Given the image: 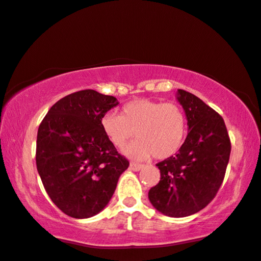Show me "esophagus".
<instances>
[{
    "label": "esophagus",
    "instance_id": "1",
    "mask_svg": "<svg viewBox=\"0 0 261 261\" xmlns=\"http://www.w3.org/2000/svg\"><path fill=\"white\" fill-rule=\"evenodd\" d=\"M142 167H143V166H142L141 163H137V162H131L130 163V169H133V171H136V172L140 171Z\"/></svg>",
    "mask_w": 261,
    "mask_h": 261
}]
</instances>
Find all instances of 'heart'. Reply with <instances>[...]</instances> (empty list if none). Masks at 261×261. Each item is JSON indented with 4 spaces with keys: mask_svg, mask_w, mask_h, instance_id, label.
<instances>
[{
    "mask_svg": "<svg viewBox=\"0 0 261 261\" xmlns=\"http://www.w3.org/2000/svg\"><path fill=\"white\" fill-rule=\"evenodd\" d=\"M100 126L107 140L119 150L137 135L140 138L126 149V154L137 160L151 155L156 159L174 155L187 133V120L181 107L148 98L125 103L120 114L105 113Z\"/></svg>",
    "mask_w": 261,
    "mask_h": 261,
    "instance_id": "1",
    "label": "heart"
}]
</instances>
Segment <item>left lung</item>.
<instances>
[{
	"mask_svg": "<svg viewBox=\"0 0 261 261\" xmlns=\"http://www.w3.org/2000/svg\"><path fill=\"white\" fill-rule=\"evenodd\" d=\"M176 99L187 118L189 133L174 156L159 162L161 178L149 190L152 206L169 217H186L204 209L224 179L231 144L224 120L186 90Z\"/></svg>",
	"mask_w": 261,
	"mask_h": 261,
	"instance_id": "obj_1",
	"label": "left lung"
}]
</instances>
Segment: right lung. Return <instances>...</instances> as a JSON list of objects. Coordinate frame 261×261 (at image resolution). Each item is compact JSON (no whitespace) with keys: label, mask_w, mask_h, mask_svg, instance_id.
<instances>
[{"label":"right lung","mask_w":261,"mask_h":261,"mask_svg":"<svg viewBox=\"0 0 261 261\" xmlns=\"http://www.w3.org/2000/svg\"><path fill=\"white\" fill-rule=\"evenodd\" d=\"M114 96L85 89L58 100L39 125L36 162L48 197L74 218L103 210L128 161L103 135L100 119Z\"/></svg>","instance_id":"add662e5"}]
</instances>
